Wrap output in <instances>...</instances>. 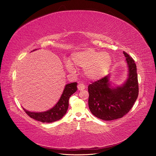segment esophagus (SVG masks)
Here are the masks:
<instances>
[{"label": "esophagus", "mask_w": 156, "mask_h": 156, "mask_svg": "<svg viewBox=\"0 0 156 156\" xmlns=\"http://www.w3.org/2000/svg\"><path fill=\"white\" fill-rule=\"evenodd\" d=\"M85 88V86L83 84V83H80L78 85V90L79 91L80 90H84Z\"/></svg>", "instance_id": "34e87169"}]
</instances>
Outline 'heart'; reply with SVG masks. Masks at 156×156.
Wrapping results in <instances>:
<instances>
[{
	"mask_svg": "<svg viewBox=\"0 0 156 156\" xmlns=\"http://www.w3.org/2000/svg\"><path fill=\"white\" fill-rule=\"evenodd\" d=\"M66 69L70 73L75 71V67L84 69V75L91 80L104 77L112 66L111 55L106 52H99L92 48H87L73 52L69 61L64 63Z\"/></svg>",
	"mask_w": 156,
	"mask_h": 156,
	"instance_id": "heart-1",
	"label": "heart"
}]
</instances>
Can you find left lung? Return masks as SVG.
Segmentation results:
<instances>
[{
	"mask_svg": "<svg viewBox=\"0 0 156 156\" xmlns=\"http://www.w3.org/2000/svg\"><path fill=\"white\" fill-rule=\"evenodd\" d=\"M128 68L127 78L116 85L107 75L89 85L88 107L94 115L104 121L122 118L132 108L138 95V76L134 60L123 51Z\"/></svg>",
	"mask_w": 156,
	"mask_h": 156,
	"instance_id": "8db88e82",
	"label": "left lung"
}]
</instances>
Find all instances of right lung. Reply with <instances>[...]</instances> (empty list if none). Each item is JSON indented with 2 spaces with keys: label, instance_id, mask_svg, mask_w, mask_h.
Masks as SVG:
<instances>
[{
  "label": "right lung",
  "instance_id": "right-lung-1",
  "mask_svg": "<svg viewBox=\"0 0 156 156\" xmlns=\"http://www.w3.org/2000/svg\"><path fill=\"white\" fill-rule=\"evenodd\" d=\"M34 50L32 51H36ZM77 83L73 82L65 85L59 100L53 108L44 112H31L23 108L28 115L35 120L42 122H52L59 120L66 113L69 105V99L77 90Z\"/></svg>",
  "mask_w": 156,
  "mask_h": 156
}]
</instances>
